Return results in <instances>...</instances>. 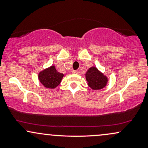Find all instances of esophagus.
<instances>
[{
	"label": "esophagus",
	"mask_w": 148,
	"mask_h": 148,
	"mask_svg": "<svg viewBox=\"0 0 148 148\" xmlns=\"http://www.w3.org/2000/svg\"><path fill=\"white\" fill-rule=\"evenodd\" d=\"M72 72L73 73V74H78V73H79V71H78V70H72Z\"/></svg>",
	"instance_id": "34e87169"
}]
</instances>
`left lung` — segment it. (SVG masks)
I'll list each match as a JSON object with an SVG mask.
<instances>
[{"label":"left lung","instance_id":"left-lung-1","mask_svg":"<svg viewBox=\"0 0 148 148\" xmlns=\"http://www.w3.org/2000/svg\"><path fill=\"white\" fill-rule=\"evenodd\" d=\"M86 81L89 87L92 90L102 89L106 86L108 79L95 67H90L86 74Z\"/></svg>","mask_w":148,"mask_h":148}]
</instances>
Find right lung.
<instances>
[{"label":"right lung","instance_id":"1","mask_svg":"<svg viewBox=\"0 0 148 148\" xmlns=\"http://www.w3.org/2000/svg\"><path fill=\"white\" fill-rule=\"evenodd\" d=\"M63 76V74L58 72L55 66L53 65L40 72L38 78L45 87L53 89L60 84Z\"/></svg>","mask_w":148,"mask_h":148}]
</instances>
